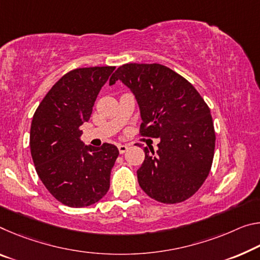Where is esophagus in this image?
Listing matches in <instances>:
<instances>
[{"instance_id":"esophagus-1","label":"esophagus","mask_w":260,"mask_h":260,"mask_svg":"<svg viewBox=\"0 0 260 260\" xmlns=\"http://www.w3.org/2000/svg\"><path fill=\"white\" fill-rule=\"evenodd\" d=\"M118 149H119V152H120V154H123V152L128 149V146H127V145H118Z\"/></svg>"}]
</instances>
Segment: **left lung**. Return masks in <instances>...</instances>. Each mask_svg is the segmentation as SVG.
<instances>
[{
  "mask_svg": "<svg viewBox=\"0 0 260 260\" xmlns=\"http://www.w3.org/2000/svg\"><path fill=\"white\" fill-rule=\"evenodd\" d=\"M121 81L138 102L142 135L159 138L143 148L139 185L151 199L177 204L200 188L211 171L215 132L211 110L187 80L158 63H126L110 78Z\"/></svg>",
  "mask_w": 260,
  "mask_h": 260,
  "instance_id": "1",
  "label": "left lung"
}]
</instances>
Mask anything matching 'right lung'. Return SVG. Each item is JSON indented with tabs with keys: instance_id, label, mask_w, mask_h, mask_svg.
<instances>
[{
	"instance_id": "right-lung-1",
	"label": "right lung",
	"mask_w": 260,
	"mask_h": 260,
	"mask_svg": "<svg viewBox=\"0 0 260 260\" xmlns=\"http://www.w3.org/2000/svg\"><path fill=\"white\" fill-rule=\"evenodd\" d=\"M114 69L106 66L67 73L32 118L30 148L37 174L49 193L69 207L96 204L110 188L118 148L111 143L85 146L80 127L90 119L98 93Z\"/></svg>"
}]
</instances>
